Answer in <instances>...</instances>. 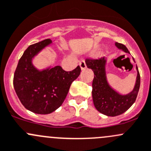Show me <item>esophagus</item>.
Returning <instances> with one entry per match:
<instances>
[{"label": "esophagus", "mask_w": 151, "mask_h": 151, "mask_svg": "<svg viewBox=\"0 0 151 151\" xmlns=\"http://www.w3.org/2000/svg\"><path fill=\"white\" fill-rule=\"evenodd\" d=\"M79 65H80V68H81L82 70L85 69V68H86V62H85L84 60H82L80 62V63H79Z\"/></svg>", "instance_id": "34e87169"}]
</instances>
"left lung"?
<instances>
[{
    "mask_svg": "<svg viewBox=\"0 0 151 151\" xmlns=\"http://www.w3.org/2000/svg\"><path fill=\"white\" fill-rule=\"evenodd\" d=\"M116 46L126 53H129L125 45L116 43ZM105 62L104 58L96 59L88 58L86 60L87 67L94 73L92 83V97L95 108L106 116H116L129 109L136 101L140 87V74L137 66V77L134 90L127 95H120L113 90L107 83Z\"/></svg>",
    "mask_w": 151,
    "mask_h": 151,
    "instance_id": "8db88e82",
    "label": "left lung"
}]
</instances>
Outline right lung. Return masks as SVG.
I'll list each match as a JSON object with an SVG mask.
<instances>
[{
	"label": "right lung",
	"instance_id": "right-lung-1",
	"mask_svg": "<svg viewBox=\"0 0 151 151\" xmlns=\"http://www.w3.org/2000/svg\"><path fill=\"white\" fill-rule=\"evenodd\" d=\"M50 39L30 45L19 60L13 78L14 90L26 109L39 114H48L61 106L70 86L79 77L80 65L66 71L60 65L40 71L32 64V59Z\"/></svg>",
	"mask_w": 151,
	"mask_h": 151
}]
</instances>
